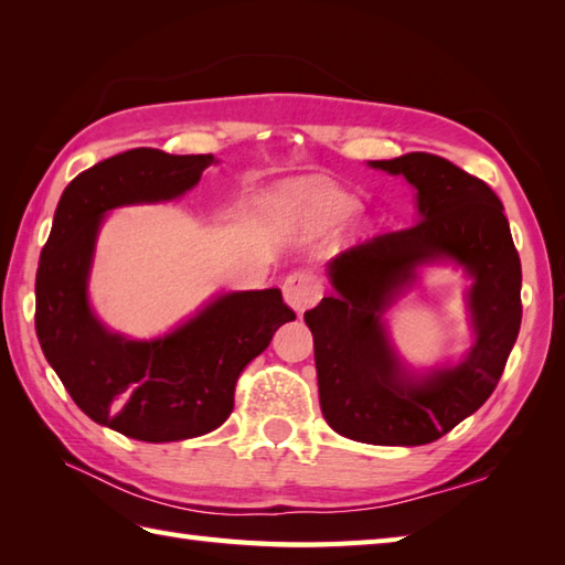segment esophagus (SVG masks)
<instances>
[{
	"instance_id": "1",
	"label": "esophagus",
	"mask_w": 565,
	"mask_h": 565,
	"mask_svg": "<svg viewBox=\"0 0 565 565\" xmlns=\"http://www.w3.org/2000/svg\"><path fill=\"white\" fill-rule=\"evenodd\" d=\"M284 298L296 313H303V310L313 308L322 298V286L318 281V276L308 269L291 271L284 279Z\"/></svg>"
}]
</instances>
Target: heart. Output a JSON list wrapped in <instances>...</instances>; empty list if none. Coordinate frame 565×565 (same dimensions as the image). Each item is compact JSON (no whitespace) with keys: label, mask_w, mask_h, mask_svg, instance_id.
<instances>
[{"label":"heart","mask_w":565,"mask_h":565,"mask_svg":"<svg viewBox=\"0 0 565 565\" xmlns=\"http://www.w3.org/2000/svg\"><path fill=\"white\" fill-rule=\"evenodd\" d=\"M284 199L294 203V206L303 209L310 218L316 221H338L350 215L356 206L352 196L342 194V191L326 186V184H294L284 189Z\"/></svg>","instance_id":"obj_1"}]
</instances>
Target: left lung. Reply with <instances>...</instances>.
<instances>
[{"label":"left lung","instance_id":"8db88e82","mask_svg":"<svg viewBox=\"0 0 565 565\" xmlns=\"http://www.w3.org/2000/svg\"><path fill=\"white\" fill-rule=\"evenodd\" d=\"M417 189L419 221L379 233L330 264L334 294L306 310L322 417L342 437L379 447L437 441L473 415L505 371L522 322V264L502 203L483 179L429 152L371 162ZM451 256L475 276L477 344L456 370L403 374L380 318L417 263Z\"/></svg>","mask_w":565,"mask_h":565}]
</instances>
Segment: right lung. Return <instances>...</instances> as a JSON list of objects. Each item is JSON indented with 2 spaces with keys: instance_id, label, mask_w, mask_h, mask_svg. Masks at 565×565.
Wrapping results in <instances>:
<instances>
[{
  "instance_id": "add662e5",
  "label": "right lung",
  "mask_w": 565,
  "mask_h": 565,
  "mask_svg": "<svg viewBox=\"0 0 565 565\" xmlns=\"http://www.w3.org/2000/svg\"><path fill=\"white\" fill-rule=\"evenodd\" d=\"M213 154L136 148L77 174L60 196L35 274V334L47 364L84 415L140 441L206 435L233 413L235 386L274 332L296 320L279 289L235 291L160 340L102 328L87 274L104 213L182 196Z\"/></svg>"
}]
</instances>
